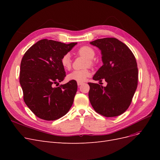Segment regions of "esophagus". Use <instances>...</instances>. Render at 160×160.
Instances as JSON below:
<instances>
[{"label":"esophagus","mask_w":160,"mask_h":160,"mask_svg":"<svg viewBox=\"0 0 160 160\" xmlns=\"http://www.w3.org/2000/svg\"><path fill=\"white\" fill-rule=\"evenodd\" d=\"M83 82H81V81H78V82H77V85H78L79 86L83 85Z\"/></svg>","instance_id":"34e87169"}]
</instances>
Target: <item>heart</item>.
<instances>
[{
	"instance_id": "obj_1",
	"label": "heart",
	"mask_w": 160,
	"mask_h": 160,
	"mask_svg": "<svg viewBox=\"0 0 160 160\" xmlns=\"http://www.w3.org/2000/svg\"><path fill=\"white\" fill-rule=\"evenodd\" d=\"M77 54L78 55L84 57L87 59L86 66H93L95 62L93 60L95 55V52L93 48L89 46L81 47L77 51ZM61 64L65 69H70L71 67V59L69 53L65 54L61 57ZM90 75V72L88 69H85L82 70H75L67 75V79L75 81H84Z\"/></svg>"
}]
</instances>
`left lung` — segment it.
<instances>
[{
  "label": "left lung",
  "instance_id": "obj_1",
  "mask_svg": "<svg viewBox=\"0 0 160 160\" xmlns=\"http://www.w3.org/2000/svg\"><path fill=\"white\" fill-rule=\"evenodd\" d=\"M90 44L101 50L103 63L93 79L108 83L106 87L88 83L90 103L97 113L105 117L122 115L132 103L138 87L135 56L126 45L115 38H99Z\"/></svg>",
  "mask_w": 160,
  "mask_h": 160
}]
</instances>
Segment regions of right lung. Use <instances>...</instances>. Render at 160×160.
Wrapping results in <instances>:
<instances>
[{
    "label": "right lung",
    "instance_id": "add662e5",
    "mask_svg": "<svg viewBox=\"0 0 160 160\" xmlns=\"http://www.w3.org/2000/svg\"><path fill=\"white\" fill-rule=\"evenodd\" d=\"M77 42L40 40L28 49L21 62L20 84L24 101L37 117L53 121L64 116L72 105L77 90L75 81L55 88L63 81L65 71L61 57Z\"/></svg>",
    "mask_w": 160,
    "mask_h": 160
}]
</instances>
